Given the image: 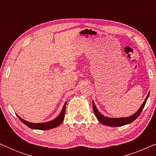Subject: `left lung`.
Instances as JSON below:
<instances>
[{
	"label": "left lung",
	"mask_w": 156,
	"mask_h": 156,
	"mask_svg": "<svg viewBox=\"0 0 156 156\" xmlns=\"http://www.w3.org/2000/svg\"><path fill=\"white\" fill-rule=\"evenodd\" d=\"M149 96V93L147 95V97L145 99V101L143 104L140 106L139 109L136 113H135L133 115H132L131 116L129 117H126V118H108V117H106L103 116V115L99 113V111L97 110V107H96L94 102H92L93 104V109H94V113L95 116H97V118L98 120H99L100 122H101L102 124L106 125V126H112V127H115V126H122L123 125L126 124H129V123L133 122V121H135L136 119L139 116V115L141 113L143 108H144L145 104L146 103L147 99H148Z\"/></svg>",
	"instance_id": "8db88e82"
}]
</instances>
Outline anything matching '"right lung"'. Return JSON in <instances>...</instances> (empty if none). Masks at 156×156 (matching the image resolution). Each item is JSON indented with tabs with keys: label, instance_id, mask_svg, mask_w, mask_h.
<instances>
[{
	"label": "right lung",
	"instance_id": "right-lung-1",
	"mask_svg": "<svg viewBox=\"0 0 156 156\" xmlns=\"http://www.w3.org/2000/svg\"><path fill=\"white\" fill-rule=\"evenodd\" d=\"M66 102L65 104H64V106L62 109V112H60V114L57 118H55V119H53L52 121H48V122H44V123H30L28 122V121H25L24 119H21L20 116L17 115L18 118L20 119V120L22 121V122L24 123L25 125H26L27 126H28L29 128L33 129H38V130H48V129H53V128H55L57 126H58L62 123L63 119L65 118V109H66Z\"/></svg>",
	"mask_w": 156,
	"mask_h": 156
}]
</instances>
